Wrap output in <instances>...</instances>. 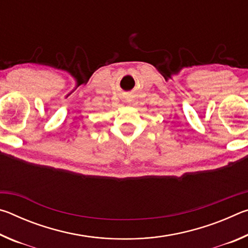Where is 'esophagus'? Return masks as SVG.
<instances>
[{
    "instance_id": "obj_1",
    "label": "esophagus",
    "mask_w": 248,
    "mask_h": 248,
    "mask_svg": "<svg viewBox=\"0 0 248 248\" xmlns=\"http://www.w3.org/2000/svg\"><path fill=\"white\" fill-rule=\"evenodd\" d=\"M132 102V99L131 98H125V103H128V104H130Z\"/></svg>"
}]
</instances>
